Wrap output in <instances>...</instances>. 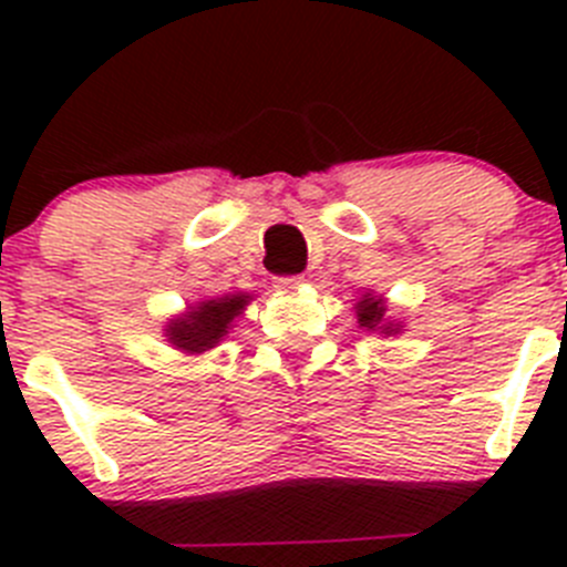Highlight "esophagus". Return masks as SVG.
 I'll return each instance as SVG.
<instances>
[{
  "label": "esophagus",
  "instance_id": "34e87169",
  "mask_svg": "<svg viewBox=\"0 0 567 567\" xmlns=\"http://www.w3.org/2000/svg\"><path fill=\"white\" fill-rule=\"evenodd\" d=\"M300 284H303V275H278V278H275V289H284V292L298 289Z\"/></svg>",
  "mask_w": 567,
  "mask_h": 567
}]
</instances>
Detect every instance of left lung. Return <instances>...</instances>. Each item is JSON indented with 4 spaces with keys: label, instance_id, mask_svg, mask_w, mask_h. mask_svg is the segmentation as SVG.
Wrapping results in <instances>:
<instances>
[{
    "label": "left lung",
    "instance_id": "obj_1",
    "mask_svg": "<svg viewBox=\"0 0 567 567\" xmlns=\"http://www.w3.org/2000/svg\"><path fill=\"white\" fill-rule=\"evenodd\" d=\"M358 323L365 329H383V334H392V323L389 327H380L383 323V315H385V307L383 300L380 298H372V295H363V300H360L358 307Z\"/></svg>",
    "mask_w": 567,
    "mask_h": 567
}]
</instances>
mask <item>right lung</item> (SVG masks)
<instances>
[{"label":"right lung","instance_id":"obj_1","mask_svg":"<svg viewBox=\"0 0 567 567\" xmlns=\"http://www.w3.org/2000/svg\"><path fill=\"white\" fill-rule=\"evenodd\" d=\"M249 295H227V298L207 300L202 307H195L184 318L173 320L167 329L169 343L184 349V352H204L213 349L218 340L227 334L229 323L244 312Z\"/></svg>","mask_w":567,"mask_h":567}]
</instances>
